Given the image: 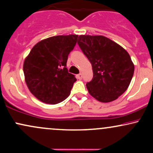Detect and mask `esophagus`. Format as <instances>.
Segmentation results:
<instances>
[{
    "label": "esophagus",
    "mask_w": 153,
    "mask_h": 153,
    "mask_svg": "<svg viewBox=\"0 0 153 153\" xmlns=\"http://www.w3.org/2000/svg\"><path fill=\"white\" fill-rule=\"evenodd\" d=\"M76 78L79 79V80H81V79L82 78V73H80V74H78L76 75Z\"/></svg>",
    "instance_id": "obj_1"
}]
</instances>
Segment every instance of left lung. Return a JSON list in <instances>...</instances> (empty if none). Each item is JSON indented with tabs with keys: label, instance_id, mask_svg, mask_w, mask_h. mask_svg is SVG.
<instances>
[{
	"label": "left lung",
	"instance_id": "left-lung-1",
	"mask_svg": "<svg viewBox=\"0 0 153 153\" xmlns=\"http://www.w3.org/2000/svg\"><path fill=\"white\" fill-rule=\"evenodd\" d=\"M78 44L92 65L94 77L86 83L89 94L103 103L118 99L134 75V65L129 53L103 36L80 35Z\"/></svg>",
	"mask_w": 153,
	"mask_h": 153
}]
</instances>
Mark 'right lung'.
I'll return each instance as SVG.
<instances>
[{
    "label": "right lung",
    "mask_w": 153,
    "mask_h": 153,
    "mask_svg": "<svg viewBox=\"0 0 153 153\" xmlns=\"http://www.w3.org/2000/svg\"><path fill=\"white\" fill-rule=\"evenodd\" d=\"M78 35H59L39 42L26 57L23 66L28 88L42 102L56 104L69 96L75 75L66 68L68 54Z\"/></svg>",
    "instance_id": "right-lung-1"
}]
</instances>
